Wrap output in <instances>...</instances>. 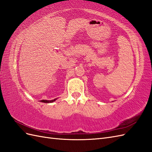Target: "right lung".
I'll list each match as a JSON object with an SVG mask.
<instances>
[{"label":"right lung","instance_id":"obj_1","mask_svg":"<svg viewBox=\"0 0 152 152\" xmlns=\"http://www.w3.org/2000/svg\"><path fill=\"white\" fill-rule=\"evenodd\" d=\"M57 100V99H55L53 100H50V101H48V100H41V102H45V103H51V102H53Z\"/></svg>","mask_w":152,"mask_h":152}]
</instances>
